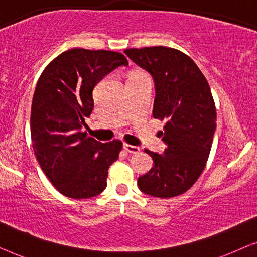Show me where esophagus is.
Segmentation results:
<instances>
[{
	"label": "esophagus",
	"instance_id": "34e87169",
	"mask_svg": "<svg viewBox=\"0 0 257 257\" xmlns=\"http://www.w3.org/2000/svg\"><path fill=\"white\" fill-rule=\"evenodd\" d=\"M124 150L126 151V152H128V153H133V154L138 153L139 151H140V149H139L138 146L130 145V144H124Z\"/></svg>",
	"mask_w": 257,
	"mask_h": 257
}]
</instances>
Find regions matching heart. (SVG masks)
I'll list each match as a JSON object with an SVG mask.
<instances>
[{
  "label": "heart",
  "mask_w": 257,
  "mask_h": 257,
  "mask_svg": "<svg viewBox=\"0 0 257 257\" xmlns=\"http://www.w3.org/2000/svg\"><path fill=\"white\" fill-rule=\"evenodd\" d=\"M140 73H143V72H135V73H132V75H140Z\"/></svg>",
  "instance_id": "b5f03b06"
}]
</instances>
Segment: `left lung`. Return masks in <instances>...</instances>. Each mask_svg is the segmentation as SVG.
<instances>
[{
  "label": "left lung",
  "mask_w": 257,
  "mask_h": 257,
  "mask_svg": "<svg viewBox=\"0 0 257 257\" xmlns=\"http://www.w3.org/2000/svg\"><path fill=\"white\" fill-rule=\"evenodd\" d=\"M136 64L156 82L153 117L165 120L163 156L145 150L153 159L149 173L138 179L140 191L161 199L184 194L205 170L216 128V108L209 84L194 61L178 49H125Z\"/></svg>",
  "instance_id": "8db88e82"
}]
</instances>
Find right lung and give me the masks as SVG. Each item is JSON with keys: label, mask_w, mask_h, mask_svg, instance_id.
Instances as JSON below:
<instances>
[{"label": "right lung", "mask_w": 257, "mask_h": 257, "mask_svg": "<svg viewBox=\"0 0 257 257\" xmlns=\"http://www.w3.org/2000/svg\"><path fill=\"white\" fill-rule=\"evenodd\" d=\"M128 62L120 52L73 48L52 59L38 78L30 133L35 156L54 187L71 199H89L106 187L108 168L122 143H99L82 131L93 110L96 84Z\"/></svg>", "instance_id": "1"}]
</instances>
